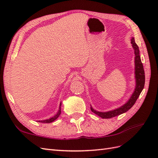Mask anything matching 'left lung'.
<instances>
[{
    "mask_svg": "<svg viewBox=\"0 0 158 158\" xmlns=\"http://www.w3.org/2000/svg\"><path fill=\"white\" fill-rule=\"evenodd\" d=\"M131 41L132 47L134 49V52H135V78L136 82L135 90H134L131 98L128 99V101L125 104H123V106L118 108L111 110V111L106 112L98 111L96 110H95L90 105L91 111L102 118H111L120 115V114L128 111L135 103L142 89H144L145 84V74L144 67H143V64L140 59L139 48H138V46L135 43V38L132 37Z\"/></svg>",
    "mask_w": 158,
    "mask_h": 158,
    "instance_id": "left-lung-1",
    "label": "left lung"
}]
</instances>
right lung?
<instances>
[{"label": "right lung", "mask_w": 158, "mask_h": 158, "mask_svg": "<svg viewBox=\"0 0 158 158\" xmlns=\"http://www.w3.org/2000/svg\"><path fill=\"white\" fill-rule=\"evenodd\" d=\"M61 104H62V103H61V102H60V105H59V111H58V112L56 113V114H55L54 116H52V117H51V118H48V119H45V120L38 121V122H40V123H52V122H53L54 121H55L56 119L60 116V113H61Z\"/></svg>", "instance_id": "1"}]
</instances>
